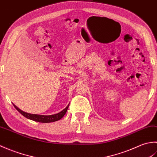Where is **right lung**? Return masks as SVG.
<instances>
[{
	"instance_id": "add662e5",
	"label": "right lung",
	"mask_w": 157,
	"mask_h": 157,
	"mask_svg": "<svg viewBox=\"0 0 157 157\" xmlns=\"http://www.w3.org/2000/svg\"><path fill=\"white\" fill-rule=\"evenodd\" d=\"M69 105V104L65 109H63L62 111L57 113V114L51 115H41L30 114V113H25L24 111H21V110H20L17 106H16L15 105H13V106H15V108L17 110V111L21 113L23 116H24L25 117L28 118L29 119L33 120V121L40 122V123H51V122H54V121H58V120H60L63 116L65 115L67 111Z\"/></svg>"
}]
</instances>
